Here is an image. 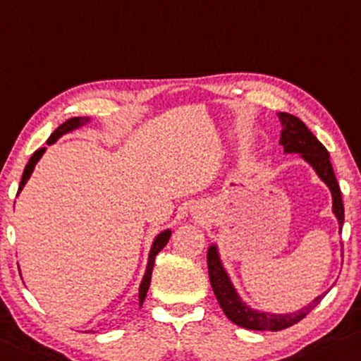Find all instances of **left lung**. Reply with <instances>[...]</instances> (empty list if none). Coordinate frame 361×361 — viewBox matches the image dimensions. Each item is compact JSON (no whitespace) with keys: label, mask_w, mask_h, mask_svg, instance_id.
<instances>
[{"label":"left lung","mask_w":361,"mask_h":361,"mask_svg":"<svg viewBox=\"0 0 361 361\" xmlns=\"http://www.w3.org/2000/svg\"><path fill=\"white\" fill-rule=\"evenodd\" d=\"M281 117L285 129L281 133V145L285 147V152H295L302 153L312 167L315 169L317 176L329 185L331 192H333V212L338 216L339 228L343 226L344 221V206L341 197V189H339L338 180H336L333 165H331L329 153L321 141L317 140L310 133V129L302 123L298 117L285 114L281 112ZM208 274L209 281H212V288L216 295V300L220 307L224 309L225 315L237 326L245 327V329L252 331H281L286 327L293 326V324L300 322L309 312L314 310L317 303H321L324 295L315 298L309 307H303L302 310L295 312V314H285V315H274V314H262V312L252 310L245 305L244 302L238 298L237 291L233 290L232 283H230L228 276H226L225 269L221 268L220 257H218L216 247H209L208 250Z\"/></svg>","instance_id":"1"}]
</instances>
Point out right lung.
Returning <instances> with one entry per match:
<instances>
[{
	"mask_svg": "<svg viewBox=\"0 0 361 361\" xmlns=\"http://www.w3.org/2000/svg\"><path fill=\"white\" fill-rule=\"evenodd\" d=\"M88 121H90V117H71V119H68L66 123L61 124V126H59L58 129H56L54 133H52V135L49 136V140H47V145H52L56 140H58L59 136H63L64 133L73 131V129L83 126V124H87ZM44 152H46V148H39L37 152H34V155L30 157V160H28V164L25 165V170H23L22 180H20L18 192H20V189H22L23 185H25V182L28 180V177H30L32 170H34L35 164H37L39 159H40V157H42ZM18 192H17V194H18ZM169 238H170V230H165V232H161V233L159 235V237L155 238V242H153L152 250H149L147 273H145V278H143V281H141V286H140V305H141V303H143L145 297H147V291H148V288H149V281H152V271H153V264H155L157 254H159L160 250L164 249L165 245H167ZM88 333H90V331H88Z\"/></svg>",
	"mask_w": 361,
	"mask_h": 361,
	"instance_id": "obj_1",
	"label": "right lung"
}]
</instances>
